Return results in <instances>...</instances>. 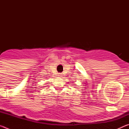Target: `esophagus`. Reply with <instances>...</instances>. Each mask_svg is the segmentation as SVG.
<instances>
[{"label": "esophagus", "mask_w": 129, "mask_h": 129, "mask_svg": "<svg viewBox=\"0 0 129 129\" xmlns=\"http://www.w3.org/2000/svg\"><path fill=\"white\" fill-rule=\"evenodd\" d=\"M62 74L61 73H58V76H59V77H61V76H62Z\"/></svg>", "instance_id": "1"}]
</instances>
